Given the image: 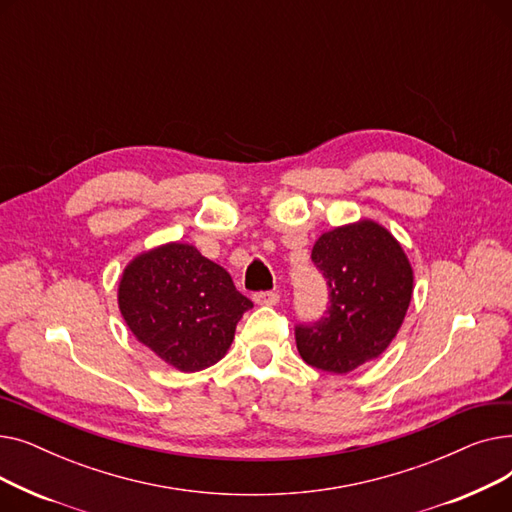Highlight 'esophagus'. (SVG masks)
Masks as SVG:
<instances>
[{
	"label": "esophagus",
	"instance_id": "obj_1",
	"mask_svg": "<svg viewBox=\"0 0 512 512\" xmlns=\"http://www.w3.org/2000/svg\"><path fill=\"white\" fill-rule=\"evenodd\" d=\"M253 301L257 303V305H278L280 303V294L278 292H255L253 294Z\"/></svg>",
	"mask_w": 512,
	"mask_h": 512
}]
</instances>
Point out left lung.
Masks as SVG:
<instances>
[{"label": "left lung", "mask_w": 512, "mask_h": 512, "mask_svg": "<svg viewBox=\"0 0 512 512\" xmlns=\"http://www.w3.org/2000/svg\"><path fill=\"white\" fill-rule=\"evenodd\" d=\"M311 259L328 282L330 307L294 328V338L305 363L342 375L390 346L413 297V270L398 240L371 220L321 234Z\"/></svg>", "instance_id": "left-lung-1"}]
</instances>
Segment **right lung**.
Instances as JSON below:
<instances>
[{
	"label": "right lung",
	"instance_id": "obj_1",
	"mask_svg": "<svg viewBox=\"0 0 512 512\" xmlns=\"http://www.w3.org/2000/svg\"><path fill=\"white\" fill-rule=\"evenodd\" d=\"M118 305L137 340L184 373L218 363L242 313L253 307L222 265L184 242L134 257L122 274Z\"/></svg>",
	"mask_w": 512,
	"mask_h": 512
}]
</instances>
